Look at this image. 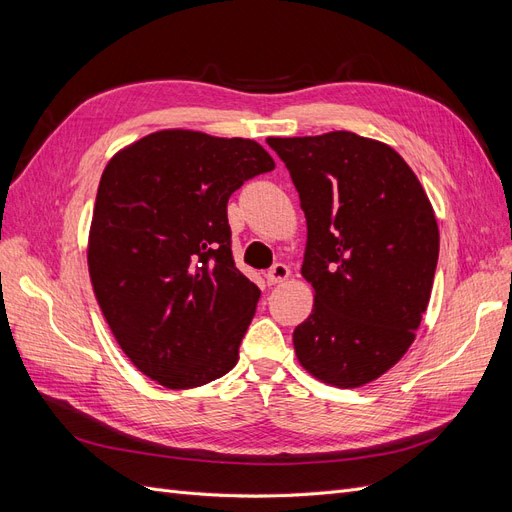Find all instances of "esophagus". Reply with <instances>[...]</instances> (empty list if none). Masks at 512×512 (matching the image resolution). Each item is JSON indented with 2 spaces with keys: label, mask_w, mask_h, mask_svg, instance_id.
<instances>
[{
  "label": "esophagus",
  "mask_w": 512,
  "mask_h": 512,
  "mask_svg": "<svg viewBox=\"0 0 512 512\" xmlns=\"http://www.w3.org/2000/svg\"><path fill=\"white\" fill-rule=\"evenodd\" d=\"M288 275H290L288 265H284V262H275V265L267 271V282L269 284H280V282L288 280Z\"/></svg>",
  "instance_id": "obj_1"
}]
</instances>
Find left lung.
<instances>
[{"mask_svg":"<svg viewBox=\"0 0 512 512\" xmlns=\"http://www.w3.org/2000/svg\"><path fill=\"white\" fill-rule=\"evenodd\" d=\"M307 220L303 277L314 309L292 333L299 363L354 389L414 342L436 275L440 232L412 168L354 132L269 138Z\"/></svg>","mask_w":512,"mask_h":512,"instance_id":"1","label":"left lung"}]
</instances>
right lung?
I'll return each instance as SVG.
<instances>
[{
    "label": "right lung",
    "mask_w": 512,
    "mask_h": 512,
    "mask_svg": "<svg viewBox=\"0 0 512 512\" xmlns=\"http://www.w3.org/2000/svg\"><path fill=\"white\" fill-rule=\"evenodd\" d=\"M275 164L250 138L153 132L106 164L89 230V275L128 359L166 389L237 365L260 299L235 267L228 198Z\"/></svg>",
    "instance_id": "obj_1"
}]
</instances>
